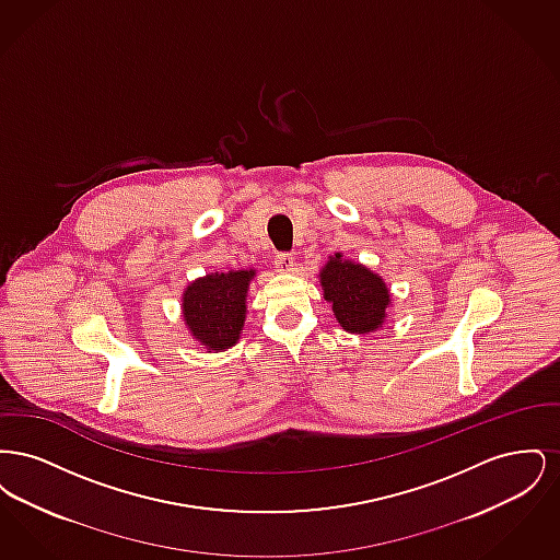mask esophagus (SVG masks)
Here are the masks:
<instances>
[{
  "label": "esophagus",
  "instance_id": "esophagus-1",
  "mask_svg": "<svg viewBox=\"0 0 560 560\" xmlns=\"http://www.w3.org/2000/svg\"><path fill=\"white\" fill-rule=\"evenodd\" d=\"M275 267H277L279 272H290L293 268L292 254H277L275 256Z\"/></svg>",
  "mask_w": 560,
  "mask_h": 560
}]
</instances>
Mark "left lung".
I'll use <instances>...</instances> for the list:
<instances>
[{"label": "left lung", "mask_w": 560, "mask_h": 560, "mask_svg": "<svg viewBox=\"0 0 560 560\" xmlns=\"http://www.w3.org/2000/svg\"><path fill=\"white\" fill-rule=\"evenodd\" d=\"M323 298L348 334H372L384 327L393 295L386 281L365 265L347 260L342 254L327 258L319 270Z\"/></svg>", "instance_id": "1"}]
</instances>
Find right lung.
Here are the masks:
<instances>
[{
  "label": "right lung",
  "mask_w": 560,
  "mask_h": 560,
  "mask_svg": "<svg viewBox=\"0 0 560 560\" xmlns=\"http://www.w3.org/2000/svg\"><path fill=\"white\" fill-rule=\"evenodd\" d=\"M254 277L256 268H231L188 283L180 308L185 327L199 347L208 352H222L240 342Z\"/></svg>",
  "instance_id": "1"
}]
</instances>
